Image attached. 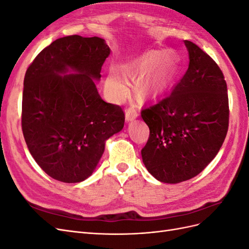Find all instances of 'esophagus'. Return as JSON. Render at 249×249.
<instances>
[{
  "label": "esophagus",
  "instance_id": "esophagus-1",
  "mask_svg": "<svg viewBox=\"0 0 249 249\" xmlns=\"http://www.w3.org/2000/svg\"><path fill=\"white\" fill-rule=\"evenodd\" d=\"M138 116V113L135 109H127L125 111V119L127 122H131V120L135 119Z\"/></svg>",
  "mask_w": 249,
  "mask_h": 249
}]
</instances>
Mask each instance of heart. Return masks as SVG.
Masks as SVG:
<instances>
[{"label": "heart", "mask_w": 249, "mask_h": 249, "mask_svg": "<svg viewBox=\"0 0 249 249\" xmlns=\"http://www.w3.org/2000/svg\"><path fill=\"white\" fill-rule=\"evenodd\" d=\"M178 59L173 52H149L134 62L123 66L122 73L111 70L107 76L108 92L115 101L123 100L126 94L125 80H132L145 74L138 85L140 99L156 95L166 88L176 78Z\"/></svg>", "instance_id": "heart-1"}]
</instances>
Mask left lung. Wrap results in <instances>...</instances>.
<instances>
[{"label": "left lung", "instance_id": "left-lung-1", "mask_svg": "<svg viewBox=\"0 0 249 249\" xmlns=\"http://www.w3.org/2000/svg\"><path fill=\"white\" fill-rule=\"evenodd\" d=\"M189 67L169 95L141 111L149 137L141 156L158 180L177 184L196 177L219 152L229 129L227 82L219 66L185 40Z\"/></svg>", "mask_w": 249, "mask_h": 249}]
</instances>
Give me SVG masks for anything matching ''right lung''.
I'll list each match as a JSON object with an SVG mask.
<instances>
[{
	"label": "right lung",
	"instance_id": "right-lung-1",
	"mask_svg": "<svg viewBox=\"0 0 249 249\" xmlns=\"http://www.w3.org/2000/svg\"><path fill=\"white\" fill-rule=\"evenodd\" d=\"M109 55L100 37L65 36L43 49L26 71L22 134L36 163L60 182L91 176L105 141L124 127V110L103 101L93 82ZM69 69L75 73L65 75Z\"/></svg>",
	"mask_w": 249,
	"mask_h": 249
}]
</instances>
